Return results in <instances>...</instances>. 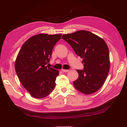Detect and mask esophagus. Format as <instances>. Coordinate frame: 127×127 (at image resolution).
<instances>
[{
    "label": "esophagus",
    "mask_w": 127,
    "mask_h": 127,
    "mask_svg": "<svg viewBox=\"0 0 127 127\" xmlns=\"http://www.w3.org/2000/svg\"><path fill=\"white\" fill-rule=\"evenodd\" d=\"M61 71H63V72H67L68 71H69V70L68 69H61Z\"/></svg>",
    "instance_id": "1"
}]
</instances>
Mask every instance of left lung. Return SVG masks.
Here are the masks:
<instances>
[{"label": "left lung", "mask_w": 127, "mask_h": 127, "mask_svg": "<svg viewBox=\"0 0 127 127\" xmlns=\"http://www.w3.org/2000/svg\"><path fill=\"white\" fill-rule=\"evenodd\" d=\"M61 38L83 59L84 67L83 70H77L79 76L73 83L75 87L85 94L97 91L110 70L109 50L105 41L85 30L64 34Z\"/></svg>", "instance_id": "8db88e82"}]
</instances>
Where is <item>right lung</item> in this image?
Here are the masks:
<instances>
[{
    "instance_id": "obj_1",
    "label": "right lung",
    "mask_w": 127,
    "mask_h": 127,
    "mask_svg": "<svg viewBox=\"0 0 127 127\" xmlns=\"http://www.w3.org/2000/svg\"><path fill=\"white\" fill-rule=\"evenodd\" d=\"M61 34H39L31 37L22 45L15 61V70L22 85L32 96L41 98L54 90L59 71L46 64Z\"/></svg>"
}]
</instances>
